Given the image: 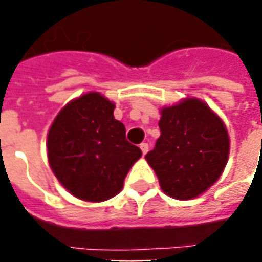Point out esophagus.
<instances>
[{
  "label": "esophagus",
  "mask_w": 262,
  "mask_h": 262,
  "mask_svg": "<svg viewBox=\"0 0 262 262\" xmlns=\"http://www.w3.org/2000/svg\"><path fill=\"white\" fill-rule=\"evenodd\" d=\"M140 150H142L143 154H147V151H148V144H147V143H142V144H140Z\"/></svg>",
  "instance_id": "obj_1"
}]
</instances>
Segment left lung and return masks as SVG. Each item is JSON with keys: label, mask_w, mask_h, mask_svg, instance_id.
Listing matches in <instances>:
<instances>
[{"label": "left lung", "mask_w": 262, "mask_h": 262, "mask_svg": "<svg viewBox=\"0 0 262 262\" xmlns=\"http://www.w3.org/2000/svg\"><path fill=\"white\" fill-rule=\"evenodd\" d=\"M161 135L146 160L168 196H199L225 170L230 139L223 120L196 98L161 109Z\"/></svg>", "instance_id": "left-lung-1"}]
</instances>
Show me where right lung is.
Returning a JSON list of instances; mask_svg holds the SVG:
<instances>
[{"label":"right lung","mask_w":262,"mask_h":262,"mask_svg":"<svg viewBox=\"0 0 262 262\" xmlns=\"http://www.w3.org/2000/svg\"><path fill=\"white\" fill-rule=\"evenodd\" d=\"M115 103L99 92L75 98L54 118L48 133V159L60 184L78 199L102 202L123 188L142 150L126 140L115 119Z\"/></svg>","instance_id":"right-lung-1"}]
</instances>
